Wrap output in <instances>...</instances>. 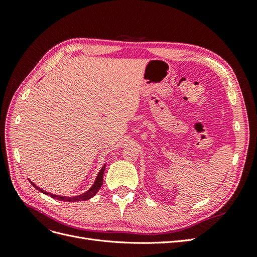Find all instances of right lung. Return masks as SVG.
Here are the masks:
<instances>
[{"mask_svg":"<svg viewBox=\"0 0 257 257\" xmlns=\"http://www.w3.org/2000/svg\"><path fill=\"white\" fill-rule=\"evenodd\" d=\"M105 166H106V165H104V166L102 167V169H100V172L98 173L97 178H96V180H95L94 184L92 185V188H91L88 192H85V193L81 194V195L75 196V197H65V196L54 195V194H50V193H47V192H45V191L41 190V189L38 188V186H36L34 183H32L31 181H30V182L32 183V185L34 186V188H35L36 190L41 191V192H43V193H45V194H47V195H49V196H50V197H52V198H57L58 200H63V201H79V200H87V199H90L91 197L94 196L95 194L97 193V191L99 190L100 186H102V184H103V176H104V172H105Z\"/></svg>","mask_w":257,"mask_h":257,"instance_id":"1","label":"right lung"}]
</instances>
